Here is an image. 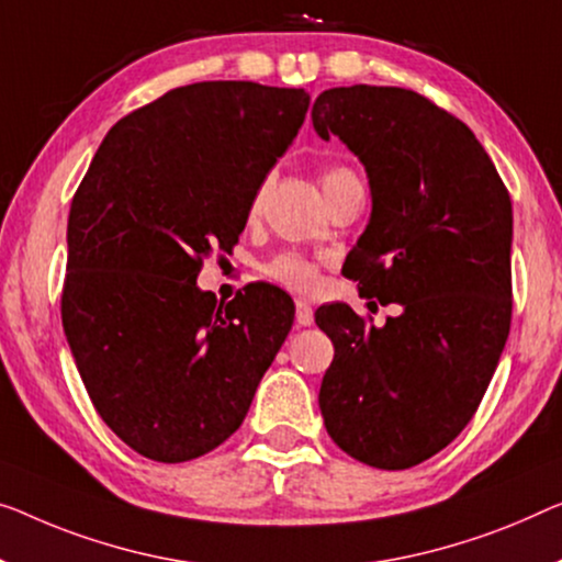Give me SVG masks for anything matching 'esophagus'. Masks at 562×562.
Instances as JSON below:
<instances>
[{
  "instance_id": "esophagus-1",
  "label": "esophagus",
  "mask_w": 562,
  "mask_h": 562,
  "mask_svg": "<svg viewBox=\"0 0 562 562\" xmlns=\"http://www.w3.org/2000/svg\"><path fill=\"white\" fill-rule=\"evenodd\" d=\"M295 321L300 328H307V325H313V307L305 300H297L295 303Z\"/></svg>"
}]
</instances>
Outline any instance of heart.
Returning a JSON list of instances; mask_svg holds the SVG:
<instances>
[{
  "instance_id": "1",
  "label": "heart",
  "mask_w": 562,
  "mask_h": 562,
  "mask_svg": "<svg viewBox=\"0 0 562 562\" xmlns=\"http://www.w3.org/2000/svg\"><path fill=\"white\" fill-rule=\"evenodd\" d=\"M348 179H358V176L350 171V169H342V166H333V169H325L321 173V187L325 194L333 187H338V183L348 181ZM262 194L265 189H259L252 204H249V216H257L259 214V206H262ZM267 278H272L274 282L284 284V288L295 290V292H310L317 284V267L315 262H310L303 255H295V252H282L272 259V262H267L265 267Z\"/></svg>"
}]
</instances>
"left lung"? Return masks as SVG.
<instances>
[{
	"label": "left lung",
	"mask_w": 562,
	"mask_h": 562,
	"mask_svg": "<svg viewBox=\"0 0 562 562\" xmlns=\"http://www.w3.org/2000/svg\"><path fill=\"white\" fill-rule=\"evenodd\" d=\"M313 128L353 150L371 187L342 272L361 297L401 305L381 328L346 303L315 313L335 348L317 396L325 429L368 467H416L472 422L499 363L513 201L474 133L414 90L330 88Z\"/></svg>",
	"instance_id": "left-lung-1"
}]
</instances>
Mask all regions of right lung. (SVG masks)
Returning a JSON list of instances; mask_svg holds the SVG:
<instances>
[{
	"label": "right lung",
	"mask_w": 562,
	"mask_h": 562,
	"mask_svg": "<svg viewBox=\"0 0 562 562\" xmlns=\"http://www.w3.org/2000/svg\"><path fill=\"white\" fill-rule=\"evenodd\" d=\"M303 88L209 80L108 131L67 220L63 328L100 418L133 451L179 464L227 441L292 328L290 295L199 290L305 121Z\"/></svg>",
	"instance_id": "obj_1"
}]
</instances>
